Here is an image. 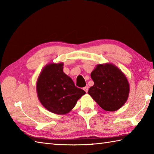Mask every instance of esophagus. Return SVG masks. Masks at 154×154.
I'll use <instances>...</instances> for the list:
<instances>
[{"instance_id": "34e87169", "label": "esophagus", "mask_w": 154, "mask_h": 154, "mask_svg": "<svg viewBox=\"0 0 154 154\" xmlns=\"http://www.w3.org/2000/svg\"><path fill=\"white\" fill-rule=\"evenodd\" d=\"M83 90L85 91L86 93H87L88 92V90H89V87L88 86H86V87H83Z\"/></svg>"}]
</instances>
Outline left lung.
<instances>
[{
	"label": "left lung",
	"mask_w": 154,
	"mask_h": 154,
	"mask_svg": "<svg viewBox=\"0 0 154 154\" xmlns=\"http://www.w3.org/2000/svg\"><path fill=\"white\" fill-rule=\"evenodd\" d=\"M94 85L88 91L103 109L115 111L128 100L129 83L122 71L112 63L99 64L91 74Z\"/></svg>",
	"instance_id": "obj_1"
}]
</instances>
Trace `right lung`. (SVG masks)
<instances>
[{"label": "right lung", "instance_id": "1", "mask_svg": "<svg viewBox=\"0 0 154 154\" xmlns=\"http://www.w3.org/2000/svg\"><path fill=\"white\" fill-rule=\"evenodd\" d=\"M63 63L45 65L38 78V97L45 109L57 114H65L73 109L77 100L85 94L75 85L63 71Z\"/></svg>", "mask_w": 154, "mask_h": 154}]
</instances>
